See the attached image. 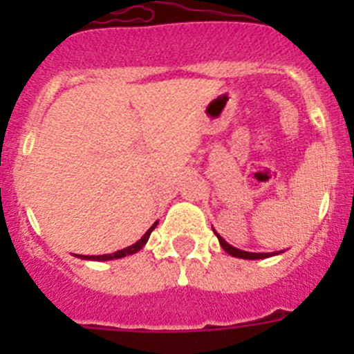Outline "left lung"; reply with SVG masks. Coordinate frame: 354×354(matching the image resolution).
I'll list each match as a JSON object with an SVG mask.
<instances>
[{"mask_svg": "<svg viewBox=\"0 0 354 354\" xmlns=\"http://www.w3.org/2000/svg\"><path fill=\"white\" fill-rule=\"evenodd\" d=\"M212 230H214V228H212ZM214 234H216V237H218V241H220L221 248H223L225 252L228 253V255H232V257L255 261V259H266V257H271V255H277V252H274V253H253V252H245V250H237V248H234V246L228 245L227 241H225L223 237L220 236V234L216 232V230H214ZM278 253H280V252H278Z\"/></svg>", "mask_w": 354, "mask_h": 354, "instance_id": "1", "label": "left lung"}]
</instances>
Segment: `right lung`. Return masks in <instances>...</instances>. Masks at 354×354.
<instances>
[{"instance_id":"obj_1","label":"right lung","mask_w":354,"mask_h":354,"mask_svg":"<svg viewBox=\"0 0 354 354\" xmlns=\"http://www.w3.org/2000/svg\"><path fill=\"white\" fill-rule=\"evenodd\" d=\"M156 225H158V221H156V223L152 225V227H150L145 234H143L142 239L136 241L134 245L127 246V248L118 250V252H115V253H108V255H76V257L83 259V261H113V259H122V257H126V255H133V253L140 252V250L145 246V243L149 241V237H150V232L154 230Z\"/></svg>"}]
</instances>
